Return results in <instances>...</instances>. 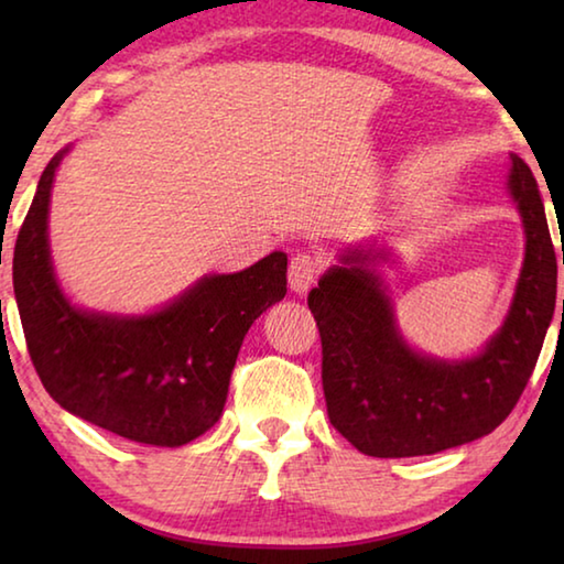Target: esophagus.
I'll return each mask as SVG.
<instances>
[{"instance_id": "esophagus-1", "label": "esophagus", "mask_w": 564, "mask_h": 564, "mask_svg": "<svg viewBox=\"0 0 564 564\" xmlns=\"http://www.w3.org/2000/svg\"><path fill=\"white\" fill-rule=\"evenodd\" d=\"M318 269H321V261L316 259V256H311V253L293 256L291 265H289V285H291V291L299 293V295L308 293L311 285L316 283Z\"/></svg>"}]
</instances>
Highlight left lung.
<instances>
[{
    "label": "left lung",
    "mask_w": 564,
    "mask_h": 564,
    "mask_svg": "<svg viewBox=\"0 0 564 564\" xmlns=\"http://www.w3.org/2000/svg\"><path fill=\"white\" fill-rule=\"evenodd\" d=\"M508 194L522 218L524 259L508 316L475 356L451 360L410 346L378 271L390 251L376 241L343 248L308 293L328 417L360 453L413 457L473 443L522 395L555 316L557 256L538 181L518 154H510Z\"/></svg>",
    "instance_id": "obj_1"
}]
</instances>
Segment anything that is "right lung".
Returning <instances> with one entry per match:
<instances>
[{"mask_svg": "<svg viewBox=\"0 0 564 564\" xmlns=\"http://www.w3.org/2000/svg\"><path fill=\"white\" fill-rule=\"evenodd\" d=\"M62 149L36 186L14 246V295L42 383L72 415L133 443L178 447L218 423L248 328L285 295L289 256L206 273L141 316L79 308L54 273L50 202Z\"/></svg>", "mask_w": 564, "mask_h": 564, "instance_id": "obj_1", "label": "right lung"}]
</instances>
